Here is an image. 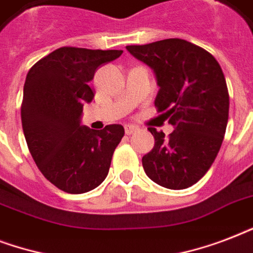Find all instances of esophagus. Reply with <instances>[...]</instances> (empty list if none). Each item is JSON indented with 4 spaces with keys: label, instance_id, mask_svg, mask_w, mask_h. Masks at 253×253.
Here are the masks:
<instances>
[{
    "label": "esophagus",
    "instance_id": "obj_1",
    "mask_svg": "<svg viewBox=\"0 0 253 253\" xmlns=\"http://www.w3.org/2000/svg\"><path fill=\"white\" fill-rule=\"evenodd\" d=\"M136 131H138V127L132 126V125H126V126H125V132H126V135L134 134Z\"/></svg>",
    "mask_w": 253,
    "mask_h": 253
}]
</instances>
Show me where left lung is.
Returning a JSON list of instances; mask_svg holds the SVG:
<instances>
[{"instance_id": "1", "label": "left lung", "mask_w": 253, "mask_h": 253, "mask_svg": "<svg viewBox=\"0 0 253 253\" xmlns=\"http://www.w3.org/2000/svg\"><path fill=\"white\" fill-rule=\"evenodd\" d=\"M126 48L154 69L160 87L155 106L174 127L168 136L148 128L155 146L142 159L144 172L164 188H189L210 169L223 142L230 97L222 68L206 49L177 38Z\"/></svg>"}]
</instances>
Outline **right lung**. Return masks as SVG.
I'll return each instance as SVG.
<instances>
[{"label": "right lung", "instance_id": "right-lung-1", "mask_svg": "<svg viewBox=\"0 0 253 253\" xmlns=\"http://www.w3.org/2000/svg\"><path fill=\"white\" fill-rule=\"evenodd\" d=\"M121 49L61 47L35 63L23 86L21 118L34 162L56 188L81 194L106 178L125 128L109 125L91 130L81 125L89 86L99 65L115 60Z\"/></svg>", "mask_w": 253, "mask_h": 253}]
</instances>
